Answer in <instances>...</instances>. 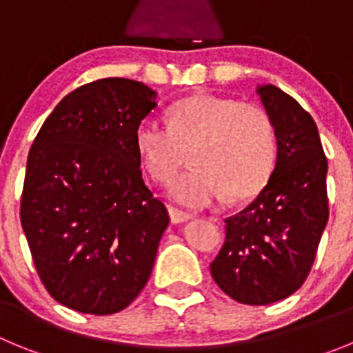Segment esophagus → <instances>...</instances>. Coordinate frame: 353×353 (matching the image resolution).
I'll list each match as a JSON object with an SVG mask.
<instances>
[{
  "mask_svg": "<svg viewBox=\"0 0 353 353\" xmlns=\"http://www.w3.org/2000/svg\"><path fill=\"white\" fill-rule=\"evenodd\" d=\"M168 212H170L171 223H173V224L185 223V221H189L192 217L191 214H187V212H182V210H179V208H173V207L168 208Z\"/></svg>",
  "mask_w": 353,
  "mask_h": 353,
  "instance_id": "34e87169",
  "label": "esophagus"
}]
</instances>
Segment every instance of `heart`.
Listing matches in <instances>:
<instances>
[{"mask_svg":"<svg viewBox=\"0 0 353 353\" xmlns=\"http://www.w3.org/2000/svg\"><path fill=\"white\" fill-rule=\"evenodd\" d=\"M166 125L143 121L134 132L139 164L150 179L168 183L191 152L194 170L168 189L174 203L203 208L226 192L228 199L256 196L272 176L277 159L274 123L265 109L232 97L192 95L171 105Z\"/></svg>","mask_w":353,"mask_h":353,"instance_id":"1","label":"heart"}]
</instances>
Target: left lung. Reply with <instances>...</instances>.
<instances>
[{
    "mask_svg": "<svg viewBox=\"0 0 353 353\" xmlns=\"http://www.w3.org/2000/svg\"><path fill=\"white\" fill-rule=\"evenodd\" d=\"M256 93L276 130V166L256 199L224 219L226 240L210 274L233 301L265 305L305 281L329 221V199L327 157L311 114L274 84H260Z\"/></svg>",
    "mask_w": 353,
    "mask_h": 353,
    "instance_id": "8db88e82",
    "label": "left lung"
}]
</instances>
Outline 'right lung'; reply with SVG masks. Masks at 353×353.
Masks as SVG:
<instances>
[{
	"label": "right lung",
	"mask_w": 353,
	"mask_h": 353,
	"mask_svg": "<svg viewBox=\"0 0 353 353\" xmlns=\"http://www.w3.org/2000/svg\"><path fill=\"white\" fill-rule=\"evenodd\" d=\"M155 105L139 81H93L31 146L21 224L43 286L70 310L118 313L148 283L170 215L143 182L134 132Z\"/></svg>",
	"instance_id": "obj_1"
}]
</instances>
